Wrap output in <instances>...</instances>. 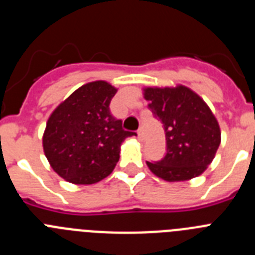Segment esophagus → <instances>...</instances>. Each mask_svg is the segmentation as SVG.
Listing matches in <instances>:
<instances>
[{
	"mask_svg": "<svg viewBox=\"0 0 255 255\" xmlns=\"http://www.w3.org/2000/svg\"><path fill=\"white\" fill-rule=\"evenodd\" d=\"M136 134H138L139 140H143V131H141V129H139L138 131H136Z\"/></svg>",
	"mask_w": 255,
	"mask_h": 255,
	"instance_id": "1",
	"label": "esophagus"
}]
</instances>
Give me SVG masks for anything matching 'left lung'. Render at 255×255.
<instances>
[{"mask_svg":"<svg viewBox=\"0 0 255 255\" xmlns=\"http://www.w3.org/2000/svg\"><path fill=\"white\" fill-rule=\"evenodd\" d=\"M144 100L163 124L167 153L147 162L155 176L168 182L199 176L215 158L221 143L218 121L203 98L185 85L143 88Z\"/></svg>","mask_w":255,"mask_h":255,"instance_id":"1","label":"left lung"}]
</instances>
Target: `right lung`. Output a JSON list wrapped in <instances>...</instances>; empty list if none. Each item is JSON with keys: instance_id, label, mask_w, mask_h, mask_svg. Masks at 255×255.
Returning <instances> with one entry per match:
<instances>
[{"instance_id": "right-lung-1", "label": "right lung", "mask_w": 255, "mask_h": 255, "mask_svg": "<svg viewBox=\"0 0 255 255\" xmlns=\"http://www.w3.org/2000/svg\"><path fill=\"white\" fill-rule=\"evenodd\" d=\"M117 88L105 80L87 83L53 110L43 132V150L58 176L75 185L107 177L120 158L121 144L135 132L110 112Z\"/></svg>"}]
</instances>
